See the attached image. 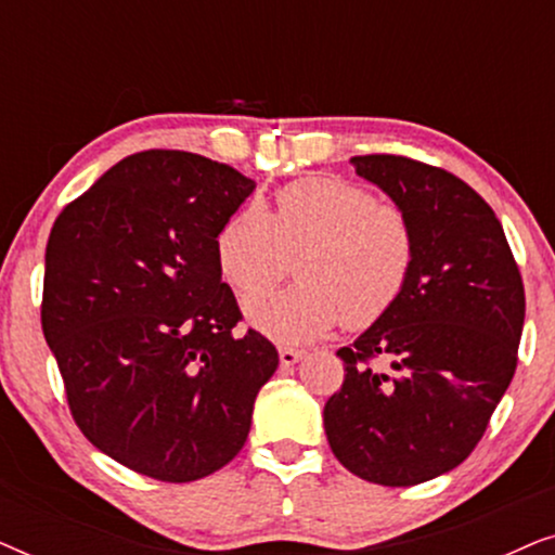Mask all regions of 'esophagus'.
I'll return each instance as SVG.
<instances>
[{
    "instance_id": "esophagus-1",
    "label": "esophagus",
    "mask_w": 555,
    "mask_h": 555,
    "mask_svg": "<svg viewBox=\"0 0 555 555\" xmlns=\"http://www.w3.org/2000/svg\"><path fill=\"white\" fill-rule=\"evenodd\" d=\"M278 353H280V363H283V366H295V363L302 359L300 348H280Z\"/></svg>"
}]
</instances>
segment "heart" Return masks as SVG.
I'll list each match as a JSON object with an SVG mask.
<instances>
[{"label":"heart","instance_id":"obj_1","mask_svg":"<svg viewBox=\"0 0 555 555\" xmlns=\"http://www.w3.org/2000/svg\"><path fill=\"white\" fill-rule=\"evenodd\" d=\"M217 264L234 291L251 293L282 276L299 255L298 284L245 300L253 328L278 344L321 338L338 321L366 328L397 306L416 262V230L404 207L378 202L346 179L313 177L285 186L275 215L249 202L215 242Z\"/></svg>","mask_w":555,"mask_h":555}]
</instances>
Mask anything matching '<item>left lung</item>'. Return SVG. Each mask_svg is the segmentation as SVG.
Masks as SVG:
<instances>
[{
    "mask_svg": "<svg viewBox=\"0 0 555 555\" xmlns=\"http://www.w3.org/2000/svg\"><path fill=\"white\" fill-rule=\"evenodd\" d=\"M351 164L409 211L416 262L397 306L338 351L346 376L325 401V437L348 473L409 488L482 439L513 382L526 293L503 224L473 186L404 156ZM376 358L390 369L371 367Z\"/></svg>",
    "mask_w": 555,
    "mask_h": 555,
    "instance_id": "left-lung-1",
    "label": "left lung"
}]
</instances>
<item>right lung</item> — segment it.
<instances>
[{"label": "right lung", "instance_id": "obj_1", "mask_svg": "<svg viewBox=\"0 0 555 555\" xmlns=\"http://www.w3.org/2000/svg\"><path fill=\"white\" fill-rule=\"evenodd\" d=\"M255 181L141 151L67 204L44 249L42 333L82 435L133 473L194 482L247 442L278 351L242 318L217 234Z\"/></svg>", "mask_w": 555, "mask_h": 555}]
</instances>
